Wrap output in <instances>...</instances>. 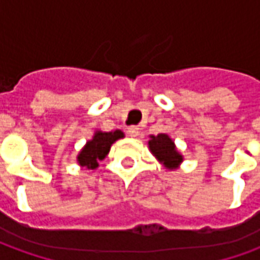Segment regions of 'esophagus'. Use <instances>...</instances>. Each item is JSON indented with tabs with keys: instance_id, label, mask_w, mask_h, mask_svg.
Wrapping results in <instances>:
<instances>
[{
	"instance_id": "34e87169",
	"label": "esophagus",
	"mask_w": 260,
	"mask_h": 260,
	"mask_svg": "<svg viewBox=\"0 0 260 260\" xmlns=\"http://www.w3.org/2000/svg\"><path fill=\"white\" fill-rule=\"evenodd\" d=\"M128 135L132 136V138H136V136L139 135V128H136V126H129V128H128Z\"/></svg>"
}]
</instances>
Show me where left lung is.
I'll return each mask as SVG.
<instances>
[{
	"label": "left lung",
	"mask_w": 260,
	"mask_h": 260,
	"mask_svg": "<svg viewBox=\"0 0 260 260\" xmlns=\"http://www.w3.org/2000/svg\"><path fill=\"white\" fill-rule=\"evenodd\" d=\"M149 147L152 153L167 169H175L182 161V156L175 150L174 142L171 141L169 135L158 134L157 136H152L149 141Z\"/></svg>",
	"instance_id": "left-lung-1"
}]
</instances>
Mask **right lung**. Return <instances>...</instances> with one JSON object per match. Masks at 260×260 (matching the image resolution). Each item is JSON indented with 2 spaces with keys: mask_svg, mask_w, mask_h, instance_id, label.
<instances>
[{
  "mask_svg": "<svg viewBox=\"0 0 260 260\" xmlns=\"http://www.w3.org/2000/svg\"><path fill=\"white\" fill-rule=\"evenodd\" d=\"M124 136L121 131L114 132H96L94 138L86 143L82 152L78 156V161L80 166L87 169L94 170L99 166V161L106 157L110 152V147L114 142L118 141Z\"/></svg>",
  "mask_w": 260,
  "mask_h": 260,
  "instance_id": "obj_1",
  "label": "right lung"
}]
</instances>
